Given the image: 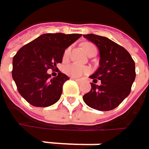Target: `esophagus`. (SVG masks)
<instances>
[{"label":"esophagus","mask_w":149,"mask_h":149,"mask_svg":"<svg viewBox=\"0 0 149 149\" xmlns=\"http://www.w3.org/2000/svg\"><path fill=\"white\" fill-rule=\"evenodd\" d=\"M72 79H73V80L77 81V82H79V81H80V79H79V78H76V77H72Z\"/></svg>","instance_id":"esophagus-1"}]
</instances>
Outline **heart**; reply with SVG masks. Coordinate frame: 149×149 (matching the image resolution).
<instances>
[{"mask_svg":"<svg viewBox=\"0 0 149 149\" xmlns=\"http://www.w3.org/2000/svg\"><path fill=\"white\" fill-rule=\"evenodd\" d=\"M83 49L84 51L88 53L90 52L91 49H92L93 47H95V45L91 44V43H84L83 45ZM69 52H70V48H67L65 49V52H64V58H66L68 54H69ZM65 73L72 77H81L82 75L86 74L90 72L89 68L86 67V66H84V65H78V64H75V63H72V64H70L68 65L65 66Z\"/></svg>","mask_w":149,"mask_h":149,"instance_id":"1","label":"heart"}]
</instances>
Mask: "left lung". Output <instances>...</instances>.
Wrapping results in <instances>:
<instances>
[{
  "mask_svg": "<svg viewBox=\"0 0 149 149\" xmlns=\"http://www.w3.org/2000/svg\"><path fill=\"white\" fill-rule=\"evenodd\" d=\"M84 37L97 46L100 60L98 69L90 76L93 79L91 89L83 99L94 109H114L130 93L135 78L134 61L125 48L106 37L92 33ZM97 80L100 86L95 84Z\"/></svg>",
  "mask_w": 149,
  "mask_h": 149,
  "instance_id": "left-lung-1",
  "label": "left lung"
}]
</instances>
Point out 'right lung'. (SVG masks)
Returning <instances> with one entry per match:
<instances>
[{
	"mask_svg": "<svg viewBox=\"0 0 149 149\" xmlns=\"http://www.w3.org/2000/svg\"><path fill=\"white\" fill-rule=\"evenodd\" d=\"M82 34L45 33L22 46L13 58L12 77L19 93L35 107H48L57 103L63 84L69 77L62 72L55 77L47 73L62 63L65 50Z\"/></svg>",
	"mask_w": 149,
	"mask_h": 149,
	"instance_id": "1",
	"label": "right lung"
}]
</instances>
